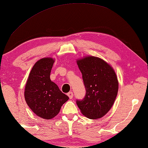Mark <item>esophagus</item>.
Here are the masks:
<instances>
[{
	"instance_id": "esophagus-1",
	"label": "esophagus",
	"mask_w": 148,
	"mask_h": 148,
	"mask_svg": "<svg viewBox=\"0 0 148 148\" xmlns=\"http://www.w3.org/2000/svg\"><path fill=\"white\" fill-rule=\"evenodd\" d=\"M67 96L69 97L70 99H72L73 97V94L72 92H69L67 93Z\"/></svg>"
}]
</instances>
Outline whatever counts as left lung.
Instances as JSON below:
<instances>
[{
	"label": "left lung",
	"instance_id": "obj_1",
	"mask_svg": "<svg viewBox=\"0 0 148 148\" xmlns=\"http://www.w3.org/2000/svg\"><path fill=\"white\" fill-rule=\"evenodd\" d=\"M82 73L86 95L77 101L81 113L90 119L106 114L114 103L119 90V81L110 64L95 56H86L77 60Z\"/></svg>",
	"mask_w": 148,
	"mask_h": 148
}]
</instances>
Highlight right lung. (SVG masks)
Returning a JSON list of instances; mask_svg holds the SVG:
<instances>
[{
  "label": "right lung",
  "instance_id": "right-lung-1",
  "mask_svg": "<svg viewBox=\"0 0 148 148\" xmlns=\"http://www.w3.org/2000/svg\"><path fill=\"white\" fill-rule=\"evenodd\" d=\"M54 61L51 58L38 60L29 73L24 89L25 101L29 108L38 116L45 120L58 115L61 106L69 99L50 79Z\"/></svg>",
  "mask_w": 148,
  "mask_h": 148
}]
</instances>
